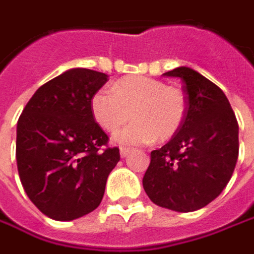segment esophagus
I'll list each match as a JSON object with an SVG mask.
<instances>
[{
	"label": "esophagus",
	"mask_w": 254,
	"mask_h": 254,
	"mask_svg": "<svg viewBox=\"0 0 254 254\" xmlns=\"http://www.w3.org/2000/svg\"><path fill=\"white\" fill-rule=\"evenodd\" d=\"M129 151H130V150L127 149V147H121V150H120L121 157H122V158H125V157H127V154H129Z\"/></svg>",
	"instance_id": "1"
}]
</instances>
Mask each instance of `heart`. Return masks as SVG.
Instances as JSON below:
<instances>
[{
    "label": "heart",
    "instance_id": "b5f03b06",
    "mask_svg": "<svg viewBox=\"0 0 254 254\" xmlns=\"http://www.w3.org/2000/svg\"><path fill=\"white\" fill-rule=\"evenodd\" d=\"M93 118L107 132L118 130L130 117L133 122L115 134L121 144L165 141L181 129L188 113L184 91L157 79L129 76L110 89H100L90 101Z\"/></svg>",
    "mask_w": 254,
    "mask_h": 254
}]
</instances>
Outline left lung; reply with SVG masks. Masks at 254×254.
<instances>
[{
	"mask_svg": "<svg viewBox=\"0 0 254 254\" xmlns=\"http://www.w3.org/2000/svg\"><path fill=\"white\" fill-rule=\"evenodd\" d=\"M184 82L188 113L181 129L151 151L143 188L157 206L190 213L220 196L235 170L239 127L224 91L197 70L163 73Z\"/></svg>",
	"mask_w": 254,
	"mask_h": 254,
	"instance_id": "8db88e82",
	"label": "left lung"
}]
</instances>
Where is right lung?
<instances>
[{
  "instance_id": "right-lung-1",
  "label": "right lung",
  "mask_w": 254,
  "mask_h": 254,
  "mask_svg": "<svg viewBox=\"0 0 254 254\" xmlns=\"http://www.w3.org/2000/svg\"><path fill=\"white\" fill-rule=\"evenodd\" d=\"M108 76L72 68L43 84L26 104L16 127V163L34 206L57 221L96 210L120 149L93 118L90 101Z\"/></svg>"
}]
</instances>
